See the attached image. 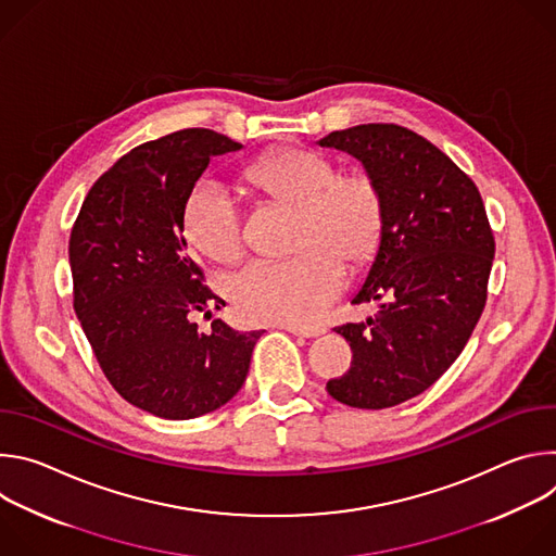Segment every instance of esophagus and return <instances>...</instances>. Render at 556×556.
Returning a JSON list of instances; mask_svg holds the SVG:
<instances>
[{"mask_svg": "<svg viewBox=\"0 0 556 556\" xmlns=\"http://www.w3.org/2000/svg\"><path fill=\"white\" fill-rule=\"evenodd\" d=\"M281 328H283V330H288L290 334H296V337H305V339L319 337V334H324V332H326L324 328H303V326H292V324H283Z\"/></svg>", "mask_w": 556, "mask_h": 556, "instance_id": "esophagus-1", "label": "esophagus"}]
</instances>
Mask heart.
Returning <instances> with one entry per match:
<instances>
[{
	"mask_svg": "<svg viewBox=\"0 0 556 556\" xmlns=\"http://www.w3.org/2000/svg\"><path fill=\"white\" fill-rule=\"evenodd\" d=\"M262 198L296 208L286 262H257L230 283V301L247 321L312 326L341 292L345 268L358 270L376 255L384 230V195L363 167L339 169L332 157L288 147L244 172ZM182 224L189 242L217 264L244 255L242 219L232 198L200 182L187 198Z\"/></svg>",
	"mask_w": 556,
	"mask_h": 556,
	"instance_id": "heart-1",
	"label": "heart"
}]
</instances>
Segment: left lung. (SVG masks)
I'll list each match as a JSON object with an SVG mask.
<instances>
[{"instance_id":"1","label":"left lung","mask_w":556,"mask_h":556,"mask_svg":"<svg viewBox=\"0 0 556 556\" xmlns=\"http://www.w3.org/2000/svg\"><path fill=\"white\" fill-rule=\"evenodd\" d=\"M352 153L384 195V230L352 303L380 301L374 319L334 328L352 367L332 399L387 409L429 389L462 354L486 305L495 237L475 182L420 134L367 123L319 140Z\"/></svg>"}]
</instances>
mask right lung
I'll return each instance as SVG.
<instances>
[{"instance_id":"add662e5","label":"right lung","mask_w":556,"mask_h":556,"mask_svg":"<svg viewBox=\"0 0 556 556\" xmlns=\"http://www.w3.org/2000/svg\"><path fill=\"white\" fill-rule=\"evenodd\" d=\"M242 144L180 129L125 153L90 189L70 232L74 312L112 387L134 407L189 420L242 389L262 332L195 314L224 301L187 253L182 211L211 157Z\"/></svg>"}]
</instances>
